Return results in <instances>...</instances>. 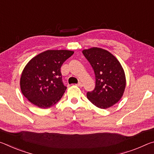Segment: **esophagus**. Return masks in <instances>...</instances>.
Here are the masks:
<instances>
[{"mask_svg":"<svg viewBox=\"0 0 154 154\" xmlns=\"http://www.w3.org/2000/svg\"><path fill=\"white\" fill-rule=\"evenodd\" d=\"M77 86H79V87H82L83 86V84H82V83H81V82H79L77 84Z\"/></svg>","mask_w":154,"mask_h":154,"instance_id":"esophagus-1","label":"esophagus"}]
</instances>
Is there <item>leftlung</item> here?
<instances>
[{"label":"left lung","mask_w":154,"mask_h":154,"mask_svg":"<svg viewBox=\"0 0 154 154\" xmlns=\"http://www.w3.org/2000/svg\"><path fill=\"white\" fill-rule=\"evenodd\" d=\"M92 66L96 77V86L87 97L100 109L111 107L119 101L126 88V75L120 62L105 49L91 48L82 51Z\"/></svg>","instance_id":"left-lung-1"}]
</instances>
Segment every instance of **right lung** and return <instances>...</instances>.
I'll return each instance as SVG.
<instances>
[{
	"label": "right lung",
	"mask_w": 154,
	"mask_h": 154,
	"mask_svg": "<svg viewBox=\"0 0 154 154\" xmlns=\"http://www.w3.org/2000/svg\"><path fill=\"white\" fill-rule=\"evenodd\" d=\"M73 51L47 50L26 65L20 77L21 91L30 102L41 109L51 107L60 100L66 87L60 68Z\"/></svg>",
	"instance_id": "right-lung-1"
}]
</instances>
